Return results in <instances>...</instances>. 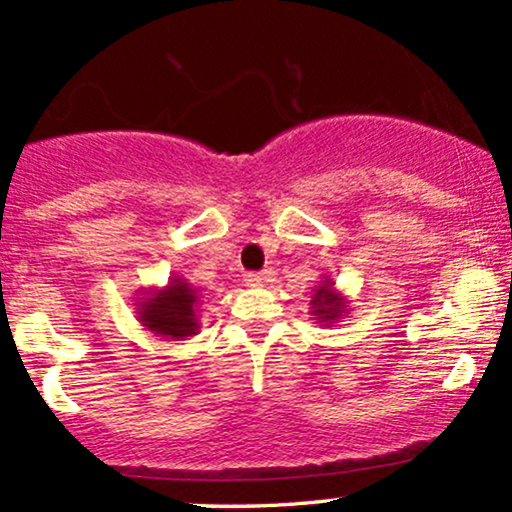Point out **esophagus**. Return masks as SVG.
I'll use <instances>...</instances> for the list:
<instances>
[{"mask_svg": "<svg viewBox=\"0 0 512 512\" xmlns=\"http://www.w3.org/2000/svg\"><path fill=\"white\" fill-rule=\"evenodd\" d=\"M269 281V274L267 272H250L245 274V284L252 286V289H260V286H264Z\"/></svg>", "mask_w": 512, "mask_h": 512, "instance_id": "esophagus-1", "label": "esophagus"}]
</instances>
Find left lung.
<instances>
[{"instance_id":"left-lung-1","label":"left lung","mask_w":512,"mask_h":512,"mask_svg":"<svg viewBox=\"0 0 512 512\" xmlns=\"http://www.w3.org/2000/svg\"><path fill=\"white\" fill-rule=\"evenodd\" d=\"M346 310H349L346 298L337 291V286H334L330 276H325V281H320V284L313 289V298H310V315H315V322L332 325V322H337Z\"/></svg>"}]
</instances>
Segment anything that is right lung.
<instances>
[{
	"instance_id": "right-lung-1",
	"label": "right lung",
	"mask_w": 512,
	"mask_h": 512,
	"mask_svg": "<svg viewBox=\"0 0 512 512\" xmlns=\"http://www.w3.org/2000/svg\"><path fill=\"white\" fill-rule=\"evenodd\" d=\"M199 303H202L199 289L182 276H170L166 286L146 289L142 298H137L134 313L146 332L182 342L199 332Z\"/></svg>"
}]
</instances>
